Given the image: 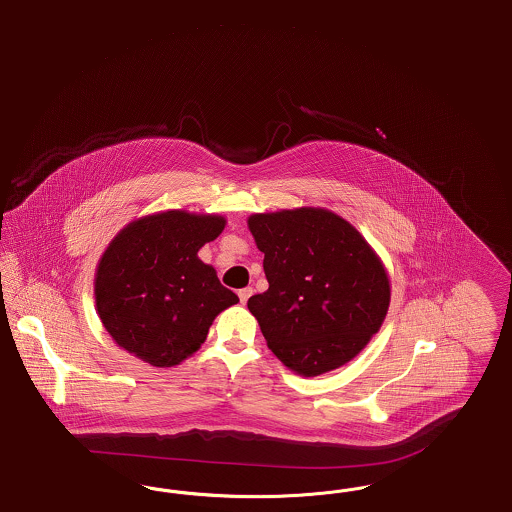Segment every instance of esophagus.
<instances>
[{"label": "esophagus", "instance_id": "1", "mask_svg": "<svg viewBox=\"0 0 512 512\" xmlns=\"http://www.w3.org/2000/svg\"><path fill=\"white\" fill-rule=\"evenodd\" d=\"M253 295V289L251 287H244V289H240L238 291V297H240V303L244 305V303H247V299Z\"/></svg>", "mask_w": 512, "mask_h": 512}]
</instances>
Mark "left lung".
Returning a JSON list of instances; mask_svg holds the SVG:
<instances>
[{"label": "left lung", "instance_id": "1", "mask_svg": "<svg viewBox=\"0 0 512 512\" xmlns=\"http://www.w3.org/2000/svg\"><path fill=\"white\" fill-rule=\"evenodd\" d=\"M265 253V293L247 301L282 364L316 377L350 362L379 331L389 274L364 236L322 207L255 213L247 219Z\"/></svg>", "mask_w": 512, "mask_h": 512}]
</instances>
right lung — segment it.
I'll return each instance as SVG.
<instances>
[{
	"instance_id": "1",
	"label": "right lung",
	"mask_w": 512,
	"mask_h": 512,
	"mask_svg": "<svg viewBox=\"0 0 512 512\" xmlns=\"http://www.w3.org/2000/svg\"><path fill=\"white\" fill-rule=\"evenodd\" d=\"M221 215L171 209L118 232L97 266V312L110 337L156 368L192 356L215 316L240 299L226 289L200 247L225 228Z\"/></svg>"
}]
</instances>
